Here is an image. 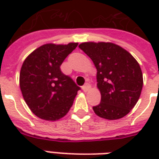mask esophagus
Wrapping results in <instances>:
<instances>
[{
	"mask_svg": "<svg viewBox=\"0 0 159 159\" xmlns=\"http://www.w3.org/2000/svg\"><path fill=\"white\" fill-rule=\"evenodd\" d=\"M89 89H90V85L89 84H88V83H87V84H85V85L83 87V92H88V91H89Z\"/></svg>",
	"mask_w": 159,
	"mask_h": 159,
	"instance_id": "34e87169",
	"label": "esophagus"
}]
</instances>
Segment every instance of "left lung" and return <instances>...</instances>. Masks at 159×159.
<instances>
[{
	"label": "left lung",
	"instance_id": "left-lung-1",
	"mask_svg": "<svg viewBox=\"0 0 159 159\" xmlns=\"http://www.w3.org/2000/svg\"><path fill=\"white\" fill-rule=\"evenodd\" d=\"M79 48L92 59L97 70L100 103L94 113L107 120L125 117L136 105L143 86L139 63L127 50L112 42H83Z\"/></svg>",
	"mask_w": 159,
	"mask_h": 159
}]
</instances>
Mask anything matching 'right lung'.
Listing matches in <instances>:
<instances>
[{"instance_id": "add662e5", "label": "right lung", "mask_w": 159, "mask_h": 159, "mask_svg": "<svg viewBox=\"0 0 159 159\" xmlns=\"http://www.w3.org/2000/svg\"><path fill=\"white\" fill-rule=\"evenodd\" d=\"M78 45L47 43L26 57L19 74L24 100L33 114L46 121H57L68 113L80 89L60 66Z\"/></svg>"}]
</instances>
